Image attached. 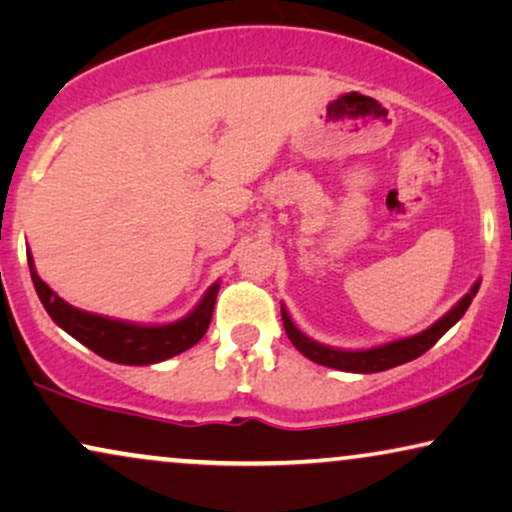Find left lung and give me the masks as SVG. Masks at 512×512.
Instances as JSON below:
<instances>
[{
    "mask_svg": "<svg viewBox=\"0 0 512 512\" xmlns=\"http://www.w3.org/2000/svg\"><path fill=\"white\" fill-rule=\"evenodd\" d=\"M478 290H480V281H475L473 288H470L466 295H463L459 302L445 313V316L435 320V323L431 327H426V330H421L419 335L395 339V342L372 346V349H335V346L320 344L309 335H304V332L292 323L290 313L283 304H281V316H283L285 332H288V339L292 342V346L302 353V356H306L318 365L332 367V370L372 374V372L391 370V367H398L403 363H410V360L419 358L421 353H426L442 335H445L449 327L459 323L463 313L468 311L470 302H473V297L478 295Z\"/></svg>",
    "mask_w": 512,
    "mask_h": 512,
    "instance_id": "obj_1",
    "label": "left lung"
}]
</instances>
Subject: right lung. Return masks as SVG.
Segmentation results:
<instances>
[{
    "label": "right lung",
    "mask_w": 512,
    "mask_h": 512,
    "mask_svg": "<svg viewBox=\"0 0 512 512\" xmlns=\"http://www.w3.org/2000/svg\"><path fill=\"white\" fill-rule=\"evenodd\" d=\"M27 264H30L34 290H37L53 323L63 327L67 335H72L77 342L88 346L93 353H98L100 358L112 360V363L119 365H154L192 349L206 335L210 318H213L217 290H220V283L210 285L206 295L201 297V302L185 318L175 320V323L140 325L131 323V320L107 318L100 316V313L81 311L77 306L67 304L63 297H58L39 278L30 252H27Z\"/></svg>",
    "instance_id": "add662e5"
}]
</instances>
